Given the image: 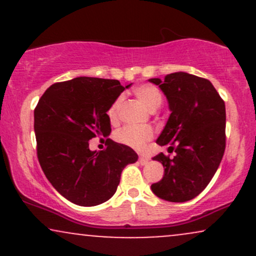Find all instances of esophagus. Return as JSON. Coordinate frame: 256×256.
I'll list each match as a JSON object with an SVG mask.
<instances>
[{
    "mask_svg": "<svg viewBox=\"0 0 256 256\" xmlns=\"http://www.w3.org/2000/svg\"><path fill=\"white\" fill-rule=\"evenodd\" d=\"M138 161H140V165H146V164H148V158H144V156H140V158H138Z\"/></svg>",
    "mask_w": 256,
    "mask_h": 256,
    "instance_id": "34e87169",
    "label": "esophagus"
}]
</instances>
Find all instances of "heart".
I'll return each instance as SVG.
<instances>
[{"mask_svg": "<svg viewBox=\"0 0 256 256\" xmlns=\"http://www.w3.org/2000/svg\"><path fill=\"white\" fill-rule=\"evenodd\" d=\"M134 96L148 108L154 112L162 104V94L158 88L152 84H140L134 89ZM122 98H116L108 108L107 116L110 122H116L119 119V110L122 107ZM154 136V131L149 126H125L116 131V140L122 144L132 146V148L140 149L149 140Z\"/></svg>", "mask_w": 256, "mask_h": 256, "instance_id": "obj_1", "label": "heart"}]
</instances>
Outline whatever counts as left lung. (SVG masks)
Masks as SVG:
<instances>
[{
	"label": "left lung",
	"mask_w": 256,
	"mask_h": 256,
	"mask_svg": "<svg viewBox=\"0 0 256 256\" xmlns=\"http://www.w3.org/2000/svg\"><path fill=\"white\" fill-rule=\"evenodd\" d=\"M149 82L164 91L172 112L156 143L177 152L173 158L164 152L154 158L165 173L152 190L166 201H189L210 184L224 155L225 102L208 79L189 73L176 72L167 74L165 82Z\"/></svg>",
	"instance_id": "left-lung-1"
}]
</instances>
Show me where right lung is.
<instances>
[{
    "mask_svg": "<svg viewBox=\"0 0 256 256\" xmlns=\"http://www.w3.org/2000/svg\"><path fill=\"white\" fill-rule=\"evenodd\" d=\"M130 85L92 77L58 82L34 108L40 165L52 186L73 204L91 207L108 201L124 167L137 161L134 149L110 138L104 150L89 149L91 138L110 136L108 108Z\"/></svg>",
    "mask_w": 256,
    "mask_h": 256,
    "instance_id": "add662e5",
    "label": "right lung"
}]
</instances>
